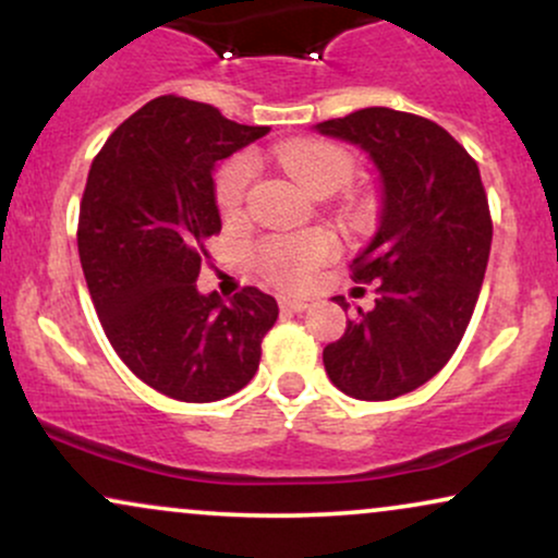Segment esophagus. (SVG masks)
Segmentation results:
<instances>
[{"mask_svg":"<svg viewBox=\"0 0 558 558\" xmlns=\"http://www.w3.org/2000/svg\"><path fill=\"white\" fill-rule=\"evenodd\" d=\"M278 304L283 312H304L306 306H310L306 304V299H296V296H283Z\"/></svg>","mask_w":558,"mask_h":558,"instance_id":"obj_1","label":"esophagus"}]
</instances>
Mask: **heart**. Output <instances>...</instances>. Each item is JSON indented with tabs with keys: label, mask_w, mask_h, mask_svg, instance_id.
Listing matches in <instances>:
<instances>
[{
	"label": "heart",
	"mask_w": 558,
	"mask_h": 558,
	"mask_svg": "<svg viewBox=\"0 0 558 558\" xmlns=\"http://www.w3.org/2000/svg\"><path fill=\"white\" fill-rule=\"evenodd\" d=\"M278 162L312 194L336 191L351 178L354 162L349 151L328 141H291L278 149ZM254 178L252 159L235 157L217 175V204L222 215L241 213L246 189ZM338 243L328 230H310L299 235H270L259 243L257 267L275 286L299 288L312 278V272L336 254Z\"/></svg>",
	"instance_id": "heart-1"
}]
</instances>
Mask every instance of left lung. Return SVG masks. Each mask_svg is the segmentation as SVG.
<instances>
[{
    "label": "left lung",
    "mask_w": 558,
    "mask_h": 558,
    "mask_svg": "<svg viewBox=\"0 0 558 558\" xmlns=\"http://www.w3.org/2000/svg\"><path fill=\"white\" fill-rule=\"evenodd\" d=\"M315 128L373 159L383 202L351 262L354 280L377 283L375 306L325 345V373L345 396L388 401L425 386L462 341L490 257L488 196L464 146L420 114L367 107Z\"/></svg>",
    "instance_id": "obj_1"
}]
</instances>
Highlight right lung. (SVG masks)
<instances>
[{"instance_id": "obj_1", "label": "right lung", "mask_w": 558, "mask_h": 558, "mask_svg": "<svg viewBox=\"0 0 558 558\" xmlns=\"http://www.w3.org/2000/svg\"><path fill=\"white\" fill-rule=\"evenodd\" d=\"M270 131L183 96H159L107 138L81 198L78 254L112 349L178 401L233 396L259 367L278 301L246 286L198 293L204 241L220 233L213 172Z\"/></svg>"}]
</instances>
